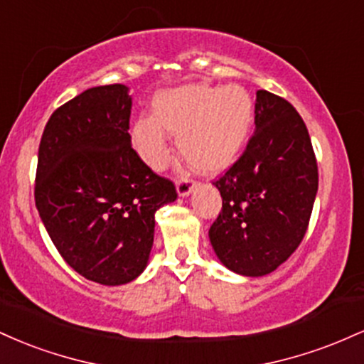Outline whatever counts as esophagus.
Returning <instances> with one entry per match:
<instances>
[{
  "label": "esophagus",
  "mask_w": 364,
  "mask_h": 364,
  "mask_svg": "<svg viewBox=\"0 0 364 364\" xmlns=\"http://www.w3.org/2000/svg\"><path fill=\"white\" fill-rule=\"evenodd\" d=\"M176 186H178L179 196H186L196 186V181H193V179H190L186 176H183L176 181Z\"/></svg>",
  "instance_id": "obj_1"
}]
</instances>
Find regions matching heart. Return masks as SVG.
I'll return each instance as SVG.
<instances>
[{
	"instance_id": "obj_1",
	"label": "heart",
	"mask_w": 364,
	"mask_h": 364,
	"mask_svg": "<svg viewBox=\"0 0 364 364\" xmlns=\"http://www.w3.org/2000/svg\"><path fill=\"white\" fill-rule=\"evenodd\" d=\"M154 118L133 123V144L154 169L168 166L164 130L179 136V150L202 173H220L240 157L253 121V99L241 85L191 83L154 97ZM162 127L165 129H161Z\"/></svg>"
}]
</instances>
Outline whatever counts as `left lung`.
<instances>
[{"instance_id":"8db88e82","label":"left lung","mask_w":364,"mask_h":364,"mask_svg":"<svg viewBox=\"0 0 364 364\" xmlns=\"http://www.w3.org/2000/svg\"><path fill=\"white\" fill-rule=\"evenodd\" d=\"M255 124L243 154L212 181L223 208L208 229L219 260L248 277L270 274L296 252L318 190L310 133L294 106L258 90Z\"/></svg>"}]
</instances>
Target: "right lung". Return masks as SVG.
Wrapping results in <instances>:
<instances>
[{
	"label": "right lung",
	"mask_w": 364,
	"mask_h": 364,
	"mask_svg": "<svg viewBox=\"0 0 364 364\" xmlns=\"http://www.w3.org/2000/svg\"><path fill=\"white\" fill-rule=\"evenodd\" d=\"M132 97L121 83L94 87L46 124L36 207L63 260L89 281L119 286L144 272L156 210L178 196L132 147Z\"/></svg>",
	"instance_id": "right-lung-1"
}]
</instances>
